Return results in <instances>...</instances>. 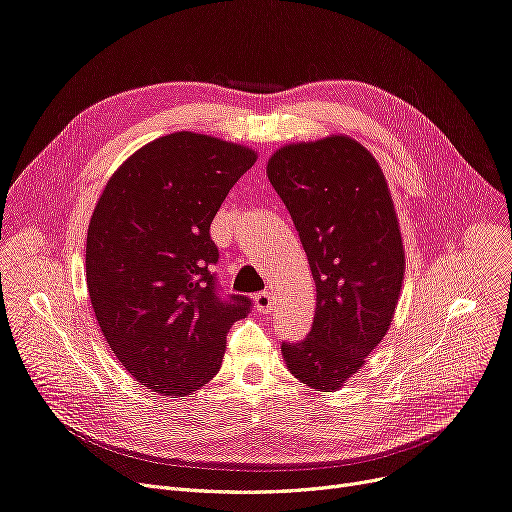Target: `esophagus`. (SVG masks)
<instances>
[{"label":"esophagus","mask_w":512,"mask_h":512,"mask_svg":"<svg viewBox=\"0 0 512 512\" xmlns=\"http://www.w3.org/2000/svg\"><path fill=\"white\" fill-rule=\"evenodd\" d=\"M253 301H255V308H257L259 312H263V314H268V312L272 310V306H274V297H272V293H268V291L257 293V295L253 297Z\"/></svg>","instance_id":"obj_1"}]
</instances>
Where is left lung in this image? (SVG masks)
Wrapping results in <instances>:
<instances>
[{"instance_id":"1","label":"left lung","mask_w":512,"mask_h":512,"mask_svg":"<svg viewBox=\"0 0 512 512\" xmlns=\"http://www.w3.org/2000/svg\"><path fill=\"white\" fill-rule=\"evenodd\" d=\"M268 179L297 227L316 285L304 342L282 344L287 369L335 392L382 342L405 278L401 225L371 151L348 135L276 149Z\"/></svg>"}]
</instances>
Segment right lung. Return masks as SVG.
<instances>
[{
  "label": "right lung",
  "instance_id": "right-lung-1",
  "mask_svg": "<svg viewBox=\"0 0 512 512\" xmlns=\"http://www.w3.org/2000/svg\"><path fill=\"white\" fill-rule=\"evenodd\" d=\"M257 151L198 132L137 149L103 187L86 238V285L105 342L135 380L170 399L221 369L251 301L215 291L211 223Z\"/></svg>",
  "mask_w": 512,
  "mask_h": 512
}]
</instances>
